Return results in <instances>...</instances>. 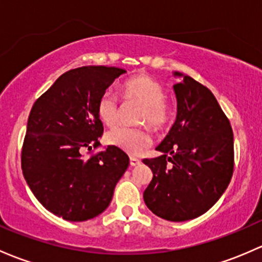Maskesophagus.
I'll return each mask as SVG.
<instances>
[{
	"label": "esophagus",
	"mask_w": 262,
	"mask_h": 262,
	"mask_svg": "<svg viewBox=\"0 0 262 262\" xmlns=\"http://www.w3.org/2000/svg\"><path fill=\"white\" fill-rule=\"evenodd\" d=\"M129 162H130V166H132V167L139 166V164H140V159L136 158V157H130V159H129Z\"/></svg>",
	"instance_id": "34e87169"
}]
</instances>
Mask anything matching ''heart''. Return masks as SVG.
<instances>
[{
	"label": "heart",
	"mask_w": 262,
	"mask_h": 262,
	"mask_svg": "<svg viewBox=\"0 0 262 262\" xmlns=\"http://www.w3.org/2000/svg\"><path fill=\"white\" fill-rule=\"evenodd\" d=\"M122 90L126 99H134L144 105L140 123H148L154 130H162L172 122V106L164 99V88L158 80L139 74L125 80ZM119 112V103L112 93L106 92L99 98L96 114L106 126L117 125ZM105 142L128 154H138L150 144V137L145 129L118 126L106 134Z\"/></svg>",
	"instance_id": "heart-1"
}]
</instances>
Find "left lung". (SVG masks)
Returning <instances> with one entry per match:
<instances>
[{"label":"left lung","mask_w":262,"mask_h":262,"mask_svg":"<svg viewBox=\"0 0 262 262\" xmlns=\"http://www.w3.org/2000/svg\"><path fill=\"white\" fill-rule=\"evenodd\" d=\"M177 117L156 148L162 156L144 159L153 178L143 198L147 207L172 222L193 220L224 194L233 172V133L211 90L174 71Z\"/></svg>","instance_id":"obj_1"}]
</instances>
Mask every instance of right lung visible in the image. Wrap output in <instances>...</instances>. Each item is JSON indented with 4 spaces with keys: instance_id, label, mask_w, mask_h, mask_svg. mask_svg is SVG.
I'll return each instance as SVG.
<instances>
[{
    "instance_id": "add662e5",
    "label": "right lung",
    "mask_w": 262,
    "mask_h": 262,
    "mask_svg": "<svg viewBox=\"0 0 262 262\" xmlns=\"http://www.w3.org/2000/svg\"><path fill=\"white\" fill-rule=\"evenodd\" d=\"M125 73L114 66L68 71L30 113L21 156L24 177L38 202L66 221H86L105 211L129 166V157L113 145L90 158L81 154L96 147L103 134L99 98Z\"/></svg>"
}]
</instances>
